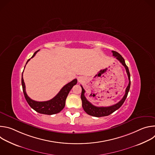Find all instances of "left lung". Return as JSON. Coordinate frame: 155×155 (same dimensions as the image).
<instances>
[{
    "mask_svg": "<svg viewBox=\"0 0 155 155\" xmlns=\"http://www.w3.org/2000/svg\"><path fill=\"white\" fill-rule=\"evenodd\" d=\"M113 53V56L116 58L117 59H118L121 64L125 68V69L126 71V73L127 74L128 79H129V84L126 87V91H125V94L122 98V99L118 102L117 104L113 105L112 106H109V107H96L93 105L91 103H90L89 101H88L86 98L84 96V93L85 91L83 89V86L81 85L82 91H81V99L82 101V107L85 111L86 114L88 115L96 117H105V116H108L116 111L117 110H118L124 103L125 101L127 96L128 92L130 89V73L129 71V69L127 68V66L126 65L124 58L120 55L118 52L112 51Z\"/></svg>",
    "mask_w": 155,
    "mask_h": 155,
    "instance_id": "obj_1",
    "label": "left lung"
}]
</instances>
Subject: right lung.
<instances>
[{"mask_svg":"<svg viewBox=\"0 0 155 155\" xmlns=\"http://www.w3.org/2000/svg\"><path fill=\"white\" fill-rule=\"evenodd\" d=\"M38 51L39 50L35 51L34 53L33 56L31 57V58H34ZM30 59H31L28 60L26 64H27V63L29 61ZM23 72L22 73L21 84H22V87H23V91L25 99L27 102L28 103V104L30 105V107L32 108L35 110L37 112L41 114L50 115H53V114H56L60 112L65 107L66 98H67L71 90L72 89V87L74 85H75L77 83V80L74 79L71 82H69V83H68L67 84H65L64 86H63L62 89L60 90V91L58 93V94L51 100H49L47 101H43V102H38V101H35L31 99L26 94V86H25V83L24 82V80L23 77Z\"/></svg>","mask_w":155,"mask_h":155,"instance_id":"obj_1","label":"right lung"}]
</instances>
